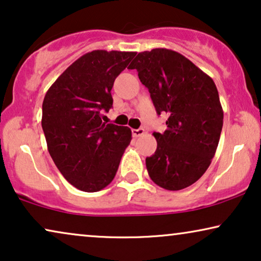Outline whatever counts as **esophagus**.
<instances>
[{
    "mask_svg": "<svg viewBox=\"0 0 261 261\" xmlns=\"http://www.w3.org/2000/svg\"><path fill=\"white\" fill-rule=\"evenodd\" d=\"M144 133H145L144 128H139V129H132V134H133V137H135V138L140 137V135H142Z\"/></svg>",
    "mask_w": 261,
    "mask_h": 261,
    "instance_id": "1",
    "label": "esophagus"
}]
</instances>
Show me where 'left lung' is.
Returning <instances> with one entry per match:
<instances>
[{"mask_svg":"<svg viewBox=\"0 0 261 261\" xmlns=\"http://www.w3.org/2000/svg\"><path fill=\"white\" fill-rule=\"evenodd\" d=\"M129 69L138 71L156 114L169 115L167 129L153 133L156 149L146 158L149 177L166 190L190 187L204 174L220 141L223 110L215 83L172 49L139 53Z\"/></svg>","mask_w":261,"mask_h":261,"instance_id":"obj_1","label":"left lung"}]
</instances>
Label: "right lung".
<instances>
[{
	"label": "right lung",
	"instance_id": "right-lung-1",
	"mask_svg": "<svg viewBox=\"0 0 261 261\" xmlns=\"http://www.w3.org/2000/svg\"><path fill=\"white\" fill-rule=\"evenodd\" d=\"M137 52L96 49L71 64L46 92L41 126L49 155L74 188L96 192L112 183L132 140L128 127L106 123L114 81Z\"/></svg>",
	"mask_w": 261,
	"mask_h": 261
}]
</instances>
